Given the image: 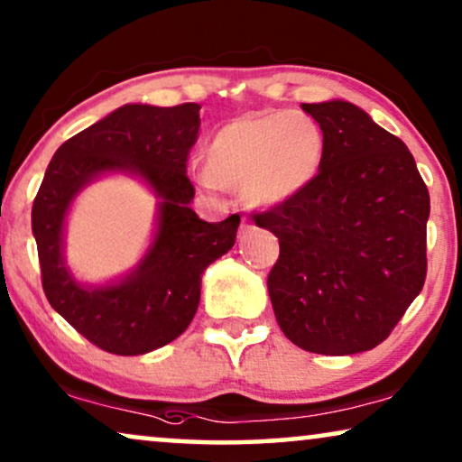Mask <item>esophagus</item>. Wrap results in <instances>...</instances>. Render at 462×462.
<instances>
[{
    "instance_id": "34e87169",
    "label": "esophagus",
    "mask_w": 462,
    "mask_h": 462,
    "mask_svg": "<svg viewBox=\"0 0 462 462\" xmlns=\"http://www.w3.org/2000/svg\"><path fill=\"white\" fill-rule=\"evenodd\" d=\"M246 230H251V222L243 219V222H240V232H246Z\"/></svg>"
}]
</instances>
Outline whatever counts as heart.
<instances>
[{
    "label": "heart",
    "instance_id": "1",
    "mask_svg": "<svg viewBox=\"0 0 462 462\" xmlns=\"http://www.w3.org/2000/svg\"><path fill=\"white\" fill-rule=\"evenodd\" d=\"M324 159V134L310 115L268 110L219 127L205 146L207 190L226 188L253 207H281L316 180Z\"/></svg>",
    "mask_w": 462,
    "mask_h": 462
}]
</instances>
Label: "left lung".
Returning <instances> with one entry per match:
<instances>
[{
	"instance_id": "obj_1",
	"label": "left lung",
	"mask_w": 462,
	"mask_h": 462,
	"mask_svg": "<svg viewBox=\"0 0 462 462\" xmlns=\"http://www.w3.org/2000/svg\"><path fill=\"white\" fill-rule=\"evenodd\" d=\"M301 108L322 129L324 159L299 197L255 216L281 245L272 308L305 352H366L425 284L429 192L404 142L356 104Z\"/></svg>"
}]
</instances>
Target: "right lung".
Segmentation results:
<instances>
[{
  "label": "right lung",
  "instance_id": "obj_1",
  "mask_svg": "<svg viewBox=\"0 0 462 462\" xmlns=\"http://www.w3.org/2000/svg\"><path fill=\"white\" fill-rule=\"evenodd\" d=\"M200 106L125 104L64 142L45 169L31 211L45 297L104 352L142 356L171 343L192 322L200 276L236 240L238 216L217 224L192 211L188 152ZM140 179L160 200L152 245L136 268L104 285L77 282L63 257L66 217L83 187L106 174Z\"/></svg>",
  "mask_w": 462,
  "mask_h": 462
}]
</instances>
